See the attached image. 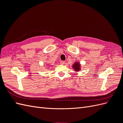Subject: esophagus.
Returning <instances> with one entry per match:
<instances>
[{
    "instance_id": "34e87169",
    "label": "esophagus",
    "mask_w": 123,
    "mask_h": 123,
    "mask_svg": "<svg viewBox=\"0 0 123 123\" xmlns=\"http://www.w3.org/2000/svg\"><path fill=\"white\" fill-rule=\"evenodd\" d=\"M65 63V61H60V64H64Z\"/></svg>"
}]
</instances>
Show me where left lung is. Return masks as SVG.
Here are the masks:
<instances>
[{
  "label": "left lung",
  "instance_id": "left-lung-1",
  "mask_svg": "<svg viewBox=\"0 0 123 123\" xmlns=\"http://www.w3.org/2000/svg\"><path fill=\"white\" fill-rule=\"evenodd\" d=\"M72 67H73V69L75 71H79L81 70V65L80 64L79 62H75L72 65Z\"/></svg>",
  "mask_w": 123,
  "mask_h": 123
}]
</instances>
